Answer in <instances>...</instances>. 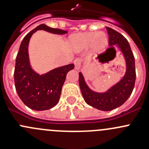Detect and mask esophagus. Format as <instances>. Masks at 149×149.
Returning a JSON list of instances; mask_svg holds the SVG:
<instances>
[{"mask_svg":"<svg viewBox=\"0 0 149 149\" xmlns=\"http://www.w3.org/2000/svg\"><path fill=\"white\" fill-rule=\"evenodd\" d=\"M74 65H75V69L77 70H79V69L81 67V61L79 58H76L74 61Z\"/></svg>","mask_w":149,"mask_h":149,"instance_id":"esophagus-1","label":"esophagus"}]
</instances>
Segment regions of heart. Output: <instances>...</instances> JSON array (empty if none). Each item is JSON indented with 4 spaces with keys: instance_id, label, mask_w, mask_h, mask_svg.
<instances>
[{
    "instance_id": "b5f03b06",
    "label": "heart",
    "mask_w": 149,
    "mask_h": 149,
    "mask_svg": "<svg viewBox=\"0 0 149 149\" xmlns=\"http://www.w3.org/2000/svg\"><path fill=\"white\" fill-rule=\"evenodd\" d=\"M70 45L77 52L84 50L90 46L91 52L94 54L101 53L106 49L108 37L102 31L86 32L73 35L70 37Z\"/></svg>"
}]
</instances>
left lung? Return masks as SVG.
Wrapping results in <instances>:
<instances>
[{"instance_id": "1", "label": "left lung", "mask_w": 149, "mask_h": 149, "mask_svg": "<svg viewBox=\"0 0 149 149\" xmlns=\"http://www.w3.org/2000/svg\"><path fill=\"white\" fill-rule=\"evenodd\" d=\"M109 34L110 49L118 47L125 61L126 70L120 81L112 86L105 92H97L91 90L85 81L83 74L79 73V86L85 102L90 106L102 111H110L119 107L131 95L136 81V68L133 52L127 40L115 30L106 27ZM116 52V51H115ZM103 55L98 57L100 61Z\"/></svg>"}]
</instances>
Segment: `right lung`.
I'll return each mask as SVG.
<instances>
[{
  "instance_id": "right-lung-1",
  "label": "right lung",
  "mask_w": 149,
  "mask_h": 149,
  "mask_svg": "<svg viewBox=\"0 0 149 149\" xmlns=\"http://www.w3.org/2000/svg\"><path fill=\"white\" fill-rule=\"evenodd\" d=\"M37 30L61 35L68 31L45 24L39 25L25 36L16 56L14 82L18 95L30 109L42 111L51 109L58 104L66 75L74 68V64L56 68L42 75L34 71L30 65L28 47L30 38Z\"/></svg>"
}]
</instances>
